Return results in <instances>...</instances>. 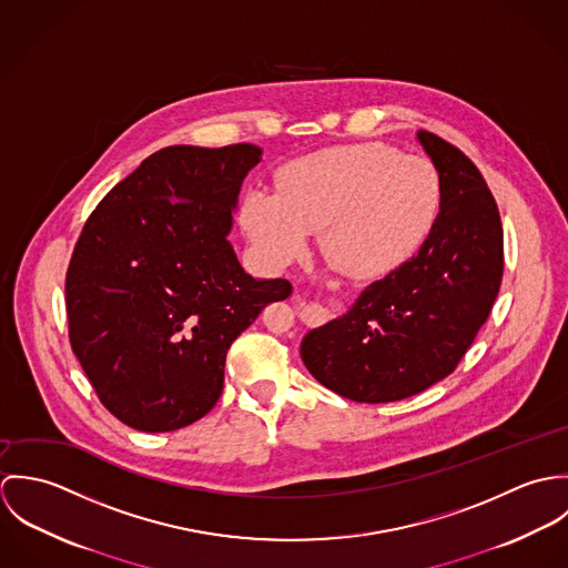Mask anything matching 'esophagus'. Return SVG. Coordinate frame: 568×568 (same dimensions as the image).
Returning a JSON list of instances; mask_svg holds the SVG:
<instances>
[{
    "label": "esophagus",
    "instance_id": "34e87169",
    "mask_svg": "<svg viewBox=\"0 0 568 568\" xmlns=\"http://www.w3.org/2000/svg\"><path fill=\"white\" fill-rule=\"evenodd\" d=\"M302 308H304V311H306V308H308V311H322V306H320V304H308V306H306V304H302Z\"/></svg>",
    "mask_w": 568,
    "mask_h": 568
}]
</instances>
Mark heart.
Wrapping results in <instances>:
<instances>
[{
	"label": "heart",
	"mask_w": 568,
	"mask_h": 568,
	"mask_svg": "<svg viewBox=\"0 0 568 568\" xmlns=\"http://www.w3.org/2000/svg\"><path fill=\"white\" fill-rule=\"evenodd\" d=\"M442 203L437 170L381 144L325 149L291 163L277 192L243 201L248 241L271 264L300 255L320 230L325 260L347 277L374 280L426 241Z\"/></svg>",
	"instance_id": "heart-1"
}]
</instances>
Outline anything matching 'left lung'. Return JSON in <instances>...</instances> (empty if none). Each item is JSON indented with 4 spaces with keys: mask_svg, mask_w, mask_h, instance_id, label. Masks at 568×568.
Masks as SVG:
<instances>
[{
    "mask_svg": "<svg viewBox=\"0 0 568 568\" xmlns=\"http://www.w3.org/2000/svg\"><path fill=\"white\" fill-rule=\"evenodd\" d=\"M415 140L442 183L430 234L300 347L306 369L354 403H396L444 381L486 324L500 288L503 227L486 179L442 138L417 131Z\"/></svg>",
    "mask_w": 568,
    "mask_h": 568,
    "instance_id": "8db88e82",
    "label": "left lung"
}]
</instances>
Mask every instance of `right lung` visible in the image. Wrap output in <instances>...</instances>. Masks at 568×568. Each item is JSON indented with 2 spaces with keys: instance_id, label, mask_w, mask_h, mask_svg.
Segmentation results:
<instances>
[{
  "instance_id": "add662e5",
  "label": "right lung",
  "mask_w": 568,
  "mask_h": 568,
  "mask_svg": "<svg viewBox=\"0 0 568 568\" xmlns=\"http://www.w3.org/2000/svg\"><path fill=\"white\" fill-rule=\"evenodd\" d=\"M262 149L168 146L89 216L65 295L70 341L100 403L144 433L219 403L225 356L262 308L293 293L239 262L230 234Z\"/></svg>"
}]
</instances>
